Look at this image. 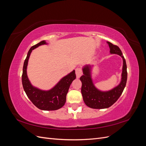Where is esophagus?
Segmentation results:
<instances>
[{"instance_id": "esophagus-1", "label": "esophagus", "mask_w": 146, "mask_h": 146, "mask_svg": "<svg viewBox=\"0 0 146 146\" xmlns=\"http://www.w3.org/2000/svg\"><path fill=\"white\" fill-rule=\"evenodd\" d=\"M76 77L77 78H80V77L82 76V70L80 68H77L76 69Z\"/></svg>"}]
</instances>
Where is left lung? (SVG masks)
Segmentation results:
<instances>
[{
    "label": "left lung",
    "instance_id": "obj_1",
    "mask_svg": "<svg viewBox=\"0 0 146 146\" xmlns=\"http://www.w3.org/2000/svg\"><path fill=\"white\" fill-rule=\"evenodd\" d=\"M110 49V54L120 55L123 60L122 72L121 81L119 85L113 89L108 91H101L95 87L92 82L91 75V67L86 65L83 68V75L80 77L82 83V94L85 104L91 108L104 109L107 108L113 105L122 94L126 85L127 80V64L124 57L119 47L112 43L107 42Z\"/></svg>",
    "mask_w": 146,
    "mask_h": 146
}]
</instances>
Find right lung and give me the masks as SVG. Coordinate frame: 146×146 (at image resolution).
<instances>
[{"label":"right lung","mask_w":146,"mask_h":146,"mask_svg":"<svg viewBox=\"0 0 146 146\" xmlns=\"http://www.w3.org/2000/svg\"><path fill=\"white\" fill-rule=\"evenodd\" d=\"M44 44H47V43L45 41H42L30 48L24 61L22 82L26 94L37 108L42 110L52 111L58 110L63 107L66 102V95L70 84L74 79H76V76L74 70L67 76L61 78L54 88L48 91H43L34 87L31 84L27 77V68L28 61L32 50Z\"/></svg>","instance_id":"1"}]
</instances>
